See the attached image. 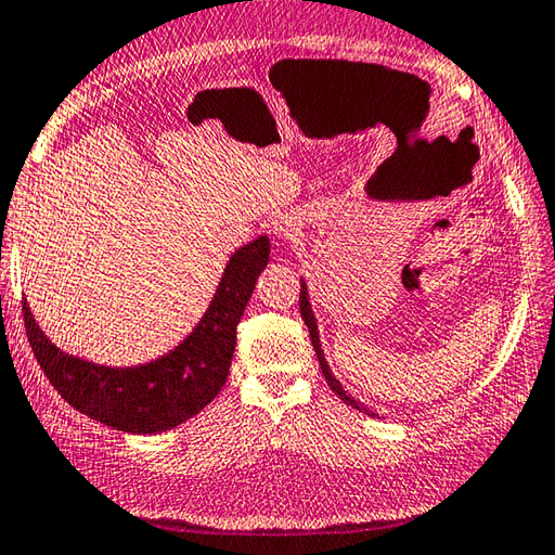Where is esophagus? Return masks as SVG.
<instances>
[{
	"instance_id": "34e87169",
	"label": "esophagus",
	"mask_w": 555,
	"mask_h": 555,
	"mask_svg": "<svg viewBox=\"0 0 555 555\" xmlns=\"http://www.w3.org/2000/svg\"><path fill=\"white\" fill-rule=\"evenodd\" d=\"M302 231V216L291 211V214H281L274 221V233L281 241H296Z\"/></svg>"
}]
</instances>
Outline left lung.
<instances>
[{
    "instance_id": "obj_1",
    "label": "left lung",
    "mask_w": 555,
    "mask_h": 555,
    "mask_svg": "<svg viewBox=\"0 0 555 555\" xmlns=\"http://www.w3.org/2000/svg\"><path fill=\"white\" fill-rule=\"evenodd\" d=\"M300 314H302V322L308 324V332H310V339H312V349L314 353H318V361H320V367H322V375L324 379H327V385L334 389L336 397H341L346 404L353 406L361 411V414H367V416H375L371 409H365V404H361V401H356L346 389L341 387L339 379H336L330 371L327 365V358H324V351H322V344H320V332H318V320H314V312H312V306H310V296H308V286H306V279H300Z\"/></svg>"
}]
</instances>
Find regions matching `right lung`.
Instances as JSON below:
<instances>
[{"instance_id":"1","label":"right lung","mask_w":555,"mask_h":555,"mask_svg":"<svg viewBox=\"0 0 555 555\" xmlns=\"http://www.w3.org/2000/svg\"><path fill=\"white\" fill-rule=\"evenodd\" d=\"M267 262V235L237 247L197 327L151 363L107 367L64 353L38 327L24 300L30 349L52 387L76 411L132 436H156L197 416L221 392L231 371L237 322Z\"/></svg>"}]
</instances>
